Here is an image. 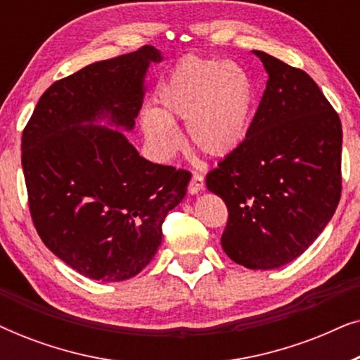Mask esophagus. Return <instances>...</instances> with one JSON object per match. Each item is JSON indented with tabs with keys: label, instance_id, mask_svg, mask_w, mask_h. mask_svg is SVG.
<instances>
[{
	"label": "esophagus",
	"instance_id": "1",
	"mask_svg": "<svg viewBox=\"0 0 360 360\" xmlns=\"http://www.w3.org/2000/svg\"><path fill=\"white\" fill-rule=\"evenodd\" d=\"M203 188H205V176L201 174H193V176H191V180L188 184V191L191 195H196Z\"/></svg>",
	"mask_w": 360,
	"mask_h": 360
}]
</instances>
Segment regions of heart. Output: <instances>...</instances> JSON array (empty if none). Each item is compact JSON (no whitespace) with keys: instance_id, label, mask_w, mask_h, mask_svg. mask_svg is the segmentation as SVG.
<instances>
[{"instance_id":"b5f03b06","label":"heart","mask_w":360,"mask_h":360,"mask_svg":"<svg viewBox=\"0 0 360 360\" xmlns=\"http://www.w3.org/2000/svg\"><path fill=\"white\" fill-rule=\"evenodd\" d=\"M252 85L234 63L186 57L159 91L160 110L141 115L142 131L159 154L169 157L180 147L174 121H185L196 149L213 157L234 152L249 129Z\"/></svg>"}]
</instances>
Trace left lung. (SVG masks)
<instances>
[{"label": "left lung", "mask_w": 360, "mask_h": 360, "mask_svg": "<svg viewBox=\"0 0 360 360\" xmlns=\"http://www.w3.org/2000/svg\"><path fill=\"white\" fill-rule=\"evenodd\" d=\"M269 73L245 139L206 175L228 206L221 244L236 264L278 269L302 255L341 200L342 127L311 77L254 51Z\"/></svg>", "instance_id": "1"}]
</instances>
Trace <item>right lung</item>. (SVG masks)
Wrapping results in <instances>:
<instances>
[{
  "instance_id": "right-lung-1",
  "label": "right lung",
  "mask_w": 360,
  "mask_h": 360,
  "mask_svg": "<svg viewBox=\"0 0 360 360\" xmlns=\"http://www.w3.org/2000/svg\"><path fill=\"white\" fill-rule=\"evenodd\" d=\"M155 47L95 62L44 91L22 131L29 211L42 243L100 282L134 277L162 243V223L186 195L188 170L152 164L131 131Z\"/></svg>"
}]
</instances>
